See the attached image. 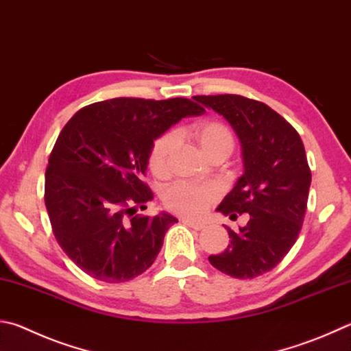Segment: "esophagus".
<instances>
[{"label": "esophagus", "instance_id": "34e87169", "mask_svg": "<svg viewBox=\"0 0 351 351\" xmlns=\"http://www.w3.org/2000/svg\"><path fill=\"white\" fill-rule=\"evenodd\" d=\"M182 224H186L190 228H195V230H202V228L206 227L204 224H201V222H193V221H189V219H182Z\"/></svg>", "mask_w": 351, "mask_h": 351}]
</instances>
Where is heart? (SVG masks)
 <instances>
[{
  "label": "heart",
  "instance_id": "b5f03b06",
  "mask_svg": "<svg viewBox=\"0 0 351 351\" xmlns=\"http://www.w3.org/2000/svg\"><path fill=\"white\" fill-rule=\"evenodd\" d=\"M184 136H192L208 159L218 155H224L227 158L234 147L232 130L219 121L207 119L187 127V129L181 127L176 132H165L164 135L155 139L149 152V167L155 176L164 178L169 173L170 158L178 147L180 138ZM216 197H218V192L212 186L180 181L164 190L162 202L170 212L196 219L207 212L208 207L216 201Z\"/></svg>",
  "mask_w": 351,
  "mask_h": 351
}]
</instances>
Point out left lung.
<instances>
[{
    "instance_id": "left-lung-1",
    "label": "left lung",
    "mask_w": 351,
    "mask_h": 351,
    "mask_svg": "<svg viewBox=\"0 0 351 351\" xmlns=\"http://www.w3.org/2000/svg\"><path fill=\"white\" fill-rule=\"evenodd\" d=\"M222 114L242 147L244 173L218 206L232 221L245 215L239 230L227 227V248L208 256L226 275L252 279L281 263L295 244L307 210L311 171L299 133L269 106L241 95L193 97Z\"/></svg>"
}]
</instances>
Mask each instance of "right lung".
Returning <instances> with one entry per match:
<instances>
[{
    "label": "right lung",
    "instance_id": "1",
    "mask_svg": "<svg viewBox=\"0 0 351 351\" xmlns=\"http://www.w3.org/2000/svg\"><path fill=\"white\" fill-rule=\"evenodd\" d=\"M204 112L187 98H113L69 119L49 158L44 201L56 241L88 276L125 282L154 264L178 219L136 215L154 199L144 182L149 152L171 125Z\"/></svg>",
    "mask_w": 351,
    "mask_h": 351
}]
</instances>
